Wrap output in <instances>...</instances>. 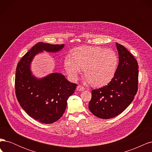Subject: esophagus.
Instances as JSON below:
<instances>
[{
  "label": "esophagus",
  "mask_w": 152,
  "mask_h": 152,
  "mask_svg": "<svg viewBox=\"0 0 152 152\" xmlns=\"http://www.w3.org/2000/svg\"><path fill=\"white\" fill-rule=\"evenodd\" d=\"M85 89L84 87L82 86H80V85H79L77 87V91H84Z\"/></svg>",
  "instance_id": "obj_1"
}]
</instances>
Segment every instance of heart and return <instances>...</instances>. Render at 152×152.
Returning a JSON list of instances; mask_svg holds the SVG:
<instances>
[{"instance_id":"b5f03b06","label":"heart","mask_w":152,"mask_h":152,"mask_svg":"<svg viewBox=\"0 0 152 152\" xmlns=\"http://www.w3.org/2000/svg\"><path fill=\"white\" fill-rule=\"evenodd\" d=\"M118 57L113 50L96 46L80 47L72 56L65 59V67L72 79L75 80L84 68L87 79L96 87L108 84L114 77L118 66Z\"/></svg>"}]
</instances>
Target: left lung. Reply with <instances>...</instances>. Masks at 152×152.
Returning <instances> with one entry per match:
<instances>
[{"label":"left lung","instance_id":"obj_1","mask_svg":"<svg viewBox=\"0 0 152 152\" xmlns=\"http://www.w3.org/2000/svg\"><path fill=\"white\" fill-rule=\"evenodd\" d=\"M119 63L115 74L108 85L92 91L89 108L103 119L116 117L134 98L138 86V64L134 56L122 45L116 43Z\"/></svg>","mask_w":152,"mask_h":152}]
</instances>
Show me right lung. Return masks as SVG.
<instances>
[{
	"label": "right lung",
	"mask_w": 152,
	"mask_h": 152,
	"mask_svg": "<svg viewBox=\"0 0 152 152\" xmlns=\"http://www.w3.org/2000/svg\"><path fill=\"white\" fill-rule=\"evenodd\" d=\"M64 44L38 42L18 62L15 75V93L21 108L30 117L44 124L59 120L65 111L67 99L77 84L68 81L61 73H53L37 79L31 75L30 64L35 55L43 50L56 52Z\"/></svg>",
	"instance_id": "obj_1"
}]
</instances>
